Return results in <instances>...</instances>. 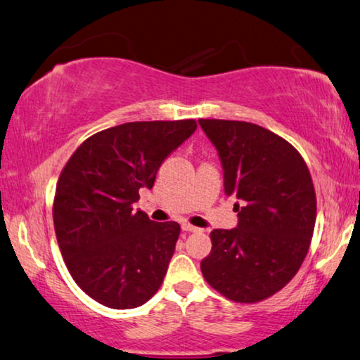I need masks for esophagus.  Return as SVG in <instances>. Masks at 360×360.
Instances as JSON below:
<instances>
[{
  "label": "esophagus",
  "mask_w": 360,
  "mask_h": 360,
  "mask_svg": "<svg viewBox=\"0 0 360 360\" xmlns=\"http://www.w3.org/2000/svg\"><path fill=\"white\" fill-rule=\"evenodd\" d=\"M181 230H184V231H199L198 226L191 225V224H184V225H181Z\"/></svg>",
  "instance_id": "esophagus-1"
}]
</instances>
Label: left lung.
Returning a JSON list of instances; mask_svg holds the SVG:
<instances>
[{"label":"left lung","mask_w":360,"mask_h":360,"mask_svg":"<svg viewBox=\"0 0 360 360\" xmlns=\"http://www.w3.org/2000/svg\"><path fill=\"white\" fill-rule=\"evenodd\" d=\"M224 165V188L240 199L238 226L212 230L201 272L235 302L267 300L290 283L307 256L317 217L312 176L297 149L264 127L199 119Z\"/></svg>","instance_id":"8db88e82"}]
</instances>
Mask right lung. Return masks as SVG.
<instances>
[{"mask_svg":"<svg viewBox=\"0 0 360 360\" xmlns=\"http://www.w3.org/2000/svg\"><path fill=\"white\" fill-rule=\"evenodd\" d=\"M196 127L193 119L110 127L64 165L53 202L58 245L75 283L103 306L134 309L161 288L180 225L153 222L134 202Z\"/></svg>","mask_w":360,"mask_h":360,"instance_id":"obj_1","label":"right lung"}]
</instances>
